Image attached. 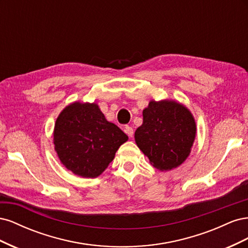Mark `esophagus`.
<instances>
[{
    "label": "esophagus",
    "instance_id": "34e87169",
    "mask_svg": "<svg viewBox=\"0 0 248 248\" xmlns=\"http://www.w3.org/2000/svg\"><path fill=\"white\" fill-rule=\"evenodd\" d=\"M124 131H125V133L127 134V136L128 137H133V129H132V127H130L129 125H126L125 127H124Z\"/></svg>",
    "mask_w": 248,
    "mask_h": 248
}]
</instances>
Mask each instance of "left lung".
Here are the masks:
<instances>
[{"mask_svg":"<svg viewBox=\"0 0 248 248\" xmlns=\"http://www.w3.org/2000/svg\"><path fill=\"white\" fill-rule=\"evenodd\" d=\"M142 117V125L134 133L142 153L160 170L179 167L189 155L196 138L190 111L175 101L152 100Z\"/></svg>","mask_w":248,"mask_h":248,"instance_id":"obj_1","label":"left lung"}]
</instances>
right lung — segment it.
I'll return each instance as SVG.
<instances>
[{"mask_svg":"<svg viewBox=\"0 0 248 248\" xmlns=\"http://www.w3.org/2000/svg\"><path fill=\"white\" fill-rule=\"evenodd\" d=\"M128 137L95 103L74 102L58 117L54 144L64 166L76 175L98 177Z\"/></svg>","mask_w":248,"mask_h":248,"instance_id":"obj_1","label":"right lung"}]
</instances>
